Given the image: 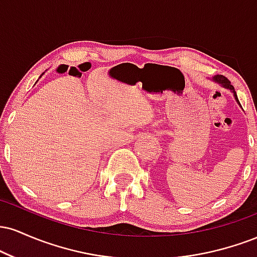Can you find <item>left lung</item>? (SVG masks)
Instances as JSON below:
<instances>
[{"instance_id":"left-lung-1","label":"left lung","mask_w":257,"mask_h":257,"mask_svg":"<svg viewBox=\"0 0 257 257\" xmlns=\"http://www.w3.org/2000/svg\"><path fill=\"white\" fill-rule=\"evenodd\" d=\"M214 81L219 82V83L223 85V87L229 88V89H231L233 93H234V96H235V99H237V101H239V100H238V98H237V94H235V91H234V87H233V85L231 84V82L228 81V78L225 77V76H222V75H217V76H215V77H214Z\"/></svg>"}]
</instances>
